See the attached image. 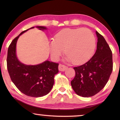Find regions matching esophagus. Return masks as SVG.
<instances>
[{"mask_svg": "<svg viewBox=\"0 0 120 120\" xmlns=\"http://www.w3.org/2000/svg\"><path fill=\"white\" fill-rule=\"evenodd\" d=\"M59 70L61 71H64L66 70L67 68V67L64 66V65H63L61 64H60L59 65Z\"/></svg>", "mask_w": 120, "mask_h": 120, "instance_id": "1", "label": "esophagus"}]
</instances>
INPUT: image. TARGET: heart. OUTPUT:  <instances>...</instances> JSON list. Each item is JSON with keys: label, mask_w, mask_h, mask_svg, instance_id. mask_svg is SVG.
I'll return each instance as SVG.
<instances>
[{"label": "heart", "mask_w": 120, "mask_h": 120, "mask_svg": "<svg viewBox=\"0 0 120 120\" xmlns=\"http://www.w3.org/2000/svg\"><path fill=\"white\" fill-rule=\"evenodd\" d=\"M53 59L58 60L64 52L65 60L75 64H82L92 57L96 48V39L87 28H67L59 32L49 43Z\"/></svg>", "instance_id": "b5f03b06"}]
</instances>
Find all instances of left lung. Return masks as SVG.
Listing matches in <instances>:
<instances>
[{
	"label": "left lung",
	"mask_w": 120,
	"mask_h": 120,
	"mask_svg": "<svg viewBox=\"0 0 120 120\" xmlns=\"http://www.w3.org/2000/svg\"><path fill=\"white\" fill-rule=\"evenodd\" d=\"M97 49L93 57L82 66L74 67L76 72L71 85L79 96H94L104 88L113 70L112 53L104 38L96 31Z\"/></svg>",
	"instance_id": "8db88e82"
}]
</instances>
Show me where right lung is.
I'll use <instances>...</instances> for the list:
<instances>
[{
  "label": "right lung",
  "instance_id": "obj_1",
  "mask_svg": "<svg viewBox=\"0 0 120 120\" xmlns=\"http://www.w3.org/2000/svg\"><path fill=\"white\" fill-rule=\"evenodd\" d=\"M38 30L44 31L45 26H36ZM32 27L23 31L14 38L8 50L7 64L11 80L17 88L26 95L34 97L47 95L54 84V77L59 72V64L46 60L36 65H27L19 60L16 54V44L22 34Z\"/></svg>",
  "mask_w": 120,
  "mask_h": 120
}]
</instances>
